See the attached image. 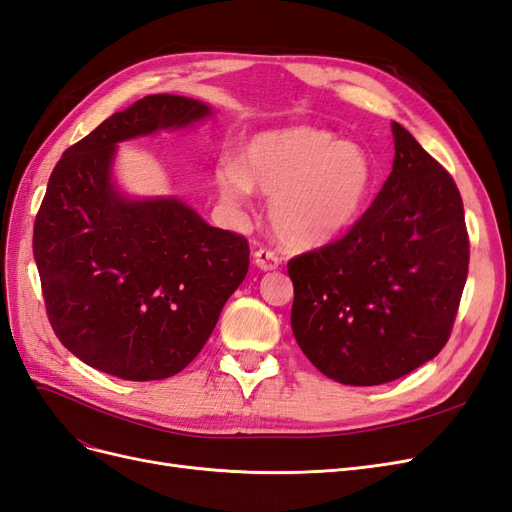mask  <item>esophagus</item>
Segmentation results:
<instances>
[{
  "label": "esophagus",
  "mask_w": 512,
  "mask_h": 512,
  "mask_svg": "<svg viewBox=\"0 0 512 512\" xmlns=\"http://www.w3.org/2000/svg\"><path fill=\"white\" fill-rule=\"evenodd\" d=\"M254 262L260 271H273L280 267L282 260L273 250H269V247H260V250H256L254 254Z\"/></svg>",
  "instance_id": "esophagus-1"
}]
</instances>
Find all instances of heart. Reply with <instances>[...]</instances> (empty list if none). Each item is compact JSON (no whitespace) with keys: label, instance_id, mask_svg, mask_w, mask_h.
<instances>
[{"label":"heart","instance_id":"b5f03b06","mask_svg":"<svg viewBox=\"0 0 512 512\" xmlns=\"http://www.w3.org/2000/svg\"><path fill=\"white\" fill-rule=\"evenodd\" d=\"M376 170L365 149L316 128L254 136L243 168L226 162L218 185L228 203H243L252 185L273 198L277 235L294 250H314L342 237L359 220Z\"/></svg>","mask_w":512,"mask_h":512}]
</instances>
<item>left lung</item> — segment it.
Listing matches in <instances>:
<instances>
[{
    "instance_id": "obj_1",
    "label": "left lung",
    "mask_w": 512,
    "mask_h": 512,
    "mask_svg": "<svg viewBox=\"0 0 512 512\" xmlns=\"http://www.w3.org/2000/svg\"><path fill=\"white\" fill-rule=\"evenodd\" d=\"M389 179L342 239L288 260L290 324L324 376L350 386L397 380L448 342L470 239L448 170L393 121Z\"/></svg>"
}]
</instances>
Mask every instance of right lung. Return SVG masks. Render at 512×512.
<instances>
[{
  "label": "right lung",
  "instance_id": "right-lung-1",
  "mask_svg": "<svg viewBox=\"0 0 512 512\" xmlns=\"http://www.w3.org/2000/svg\"><path fill=\"white\" fill-rule=\"evenodd\" d=\"M211 115L153 94L104 119L55 164L34 224L46 316L59 342L121 380H164L203 350L250 267L237 232L177 198L128 200L111 183L115 145Z\"/></svg>",
  "mask_w": 512,
  "mask_h": 512
}]
</instances>
